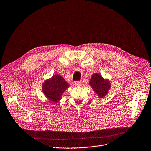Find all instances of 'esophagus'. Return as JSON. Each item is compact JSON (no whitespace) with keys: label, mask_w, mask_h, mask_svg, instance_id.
Instances as JSON below:
<instances>
[{"label":"esophagus","mask_w":151,"mask_h":151,"mask_svg":"<svg viewBox=\"0 0 151 151\" xmlns=\"http://www.w3.org/2000/svg\"><path fill=\"white\" fill-rule=\"evenodd\" d=\"M82 85V83L81 81H75V85L77 87H80Z\"/></svg>","instance_id":"esophagus-1"}]
</instances>
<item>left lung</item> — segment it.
<instances>
[{
  "label": "left lung",
  "mask_w": 151,
  "mask_h": 151,
  "mask_svg": "<svg viewBox=\"0 0 151 151\" xmlns=\"http://www.w3.org/2000/svg\"><path fill=\"white\" fill-rule=\"evenodd\" d=\"M89 84L93 90L99 96L102 98L105 96L110 88V83L109 81L105 80L99 73L92 75Z\"/></svg>",
  "instance_id": "obj_1"
}]
</instances>
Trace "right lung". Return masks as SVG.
Masks as SVG:
<instances>
[{"instance_id": "add662e5", "label": "right lung", "mask_w": 151, "mask_h": 151, "mask_svg": "<svg viewBox=\"0 0 151 151\" xmlns=\"http://www.w3.org/2000/svg\"><path fill=\"white\" fill-rule=\"evenodd\" d=\"M69 86L63 77L55 75L49 80H46L42 85V91L44 95L52 101L58 102L62 95Z\"/></svg>"}]
</instances>
